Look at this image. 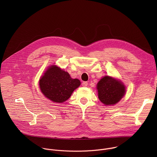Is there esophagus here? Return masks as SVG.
Segmentation results:
<instances>
[{
  "label": "esophagus",
  "mask_w": 157,
  "mask_h": 157,
  "mask_svg": "<svg viewBox=\"0 0 157 157\" xmlns=\"http://www.w3.org/2000/svg\"><path fill=\"white\" fill-rule=\"evenodd\" d=\"M87 84H88V83H87V82H86V81L82 82V86L83 87H86V86H87Z\"/></svg>",
  "instance_id": "1"
}]
</instances>
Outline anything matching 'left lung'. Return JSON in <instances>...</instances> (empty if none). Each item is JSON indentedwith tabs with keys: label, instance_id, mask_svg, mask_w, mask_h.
<instances>
[{
	"label": "left lung",
	"instance_id": "8db88e82",
	"mask_svg": "<svg viewBox=\"0 0 157 157\" xmlns=\"http://www.w3.org/2000/svg\"><path fill=\"white\" fill-rule=\"evenodd\" d=\"M96 87L99 100L105 105L117 104L125 93V85L120 80L109 76L101 78Z\"/></svg>",
	"mask_w": 157,
	"mask_h": 157
}]
</instances>
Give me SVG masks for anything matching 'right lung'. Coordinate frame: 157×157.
<instances>
[{
  "label": "right lung",
  "mask_w": 157,
  "mask_h": 157,
  "mask_svg": "<svg viewBox=\"0 0 157 157\" xmlns=\"http://www.w3.org/2000/svg\"><path fill=\"white\" fill-rule=\"evenodd\" d=\"M81 84L78 79H73L69 73L56 65H52L39 81L43 95L54 102L61 103L68 100Z\"/></svg>",
  "instance_id": "add662e5"
}]
</instances>
